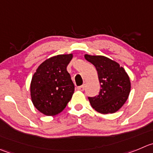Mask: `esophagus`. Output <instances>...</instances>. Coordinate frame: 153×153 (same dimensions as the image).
<instances>
[{
	"label": "esophagus",
	"instance_id": "1",
	"mask_svg": "<svg viewBox=\"0 0 153 153\" xmlns=\"http://www.w3.org/2000/svg\"><path fill=\"white\" fill-rule=\"evenodd\" d=\"M77 89L79 90V91H83V90L85 89V85H80V86H78Z\"/></svg>",
	"mask_w": 153,
	"mask_h": 153
}]
</instances>
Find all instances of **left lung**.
<instances>
[{
	"label": "left lung",
	"instance_id": "1",
	"mask_svg": "<svg viewBox=\"0 0 153 153\" xmlns=\"http://www.w3.org/2000/svg\"><path fill=\"white\" fill-rule=\"evenodd\" d=\"M84 57L95 67L101 87L98 95L88 97L91 107L103 114L118 111L126 102L131 91L128 74L119 63L105 56L85 54Z\"/></svg>",
	"mask_w": 153,
	"mask_h": 153
}]
</instances>
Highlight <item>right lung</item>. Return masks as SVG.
I'll use <instances>...</instances> for the list:
<instances>
[{
  "mask_svg": "<svg viewBox=\"0 0 153 153\" xmlns=\"http://www.w3.org/2000/svg\"><path fill=\"white\" fill-rule=\"evenodd\" d=\"M73 54L58 55L40 64L32 76L30 97L34 107L46 116H56L66 107L74 93L67 67Z\"/></svg>",
  "mask_w": 153,
  "mask_h": 153,
  "instance_id": "1",
  "label": "right lung"
}]
</instances>
